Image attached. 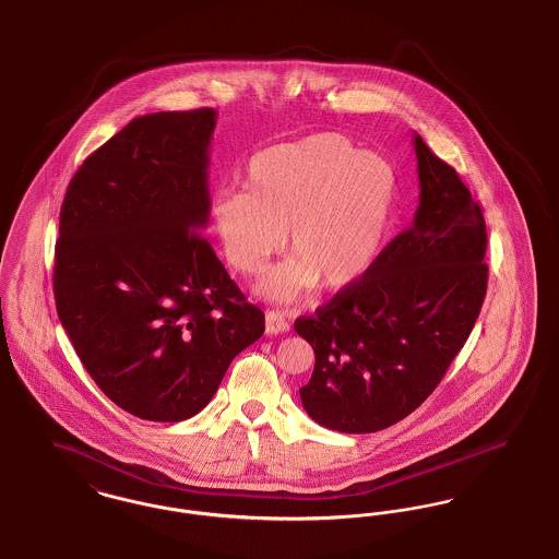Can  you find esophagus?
Wrapping results in <instances>:
<instances>
[{
  "mask_svg": "<svg viewBox=\"0 0 559 559\" xmlns=\"http://www.w3.org/2000/svg\"><path fill=\"white\" fill-rule=\"evenodd\" d=\"M265 325L269 334H282V332L290 330L288 318L284 313H280V311H266Z\"/></svg>",
  "mask_w": 559,
  "mask_h": 559,
  "instance_id": "esophagus-1",
  "label": "esophagus"
}]
</instances>
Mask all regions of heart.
Listing matches in <instances>:
<instances>
[{
  "instance_id": "obj_1",
  "label": "heart",
  "mask_w": 559,
  "mask_h": 559,
  "mask_svg": "<svg viewBox=\"0 0 559 559\" xmlns=\"http://www.w3.org/2000/svg\"><path fill=\"white\" fill-rule=\"evenodd\" d=\"M246 189L214 195L210 223L223 257L241 275L282 250L259 290L294 300L316 284L343 290L374 265L397 200V175L349 136L320 132L265 148L246 170Z\"/></svg>"
}]
</instances>
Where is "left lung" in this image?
I'll list each match as a JSON object with an SVG mask.
<instances>
[{
	"instance_id": "8db88e82",
	"label": "left lung",
	"mask_w": 559,
	"mask_h": 559,
	"mask_svg": "<svg viewBox=\"0 0 559 559\" xmlns=\"http://www.w3.org/2000/svg\"><path fill=\"white\" fill-rule=\"evenodd\" d=\"M420 200L374 265L294 330L313 347L307 414L343 433L381 431L440 384L479 316L486 221L467 185L416 134Z\"/></svg>"
}]
</instances>
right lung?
I'll return each instance as SVG.
<instances>
[{
    "label": "right lung",
    "mask_w": 559,
    "mask_h": 559,
    "mask_svg": "<svg viewBox=\"0 0 559 559\" xmlns=\"http://www.w3.org/2000/svg\"><path fill=\"white\" fill-rule=\"evenodd\" d=\"M214 109L132 119L71 178L60 207V323L100 391L143 420L206 408L265 332L202 231Z\"/></svg>",
    "instance_id": "obj_1"
}]
</instances>
